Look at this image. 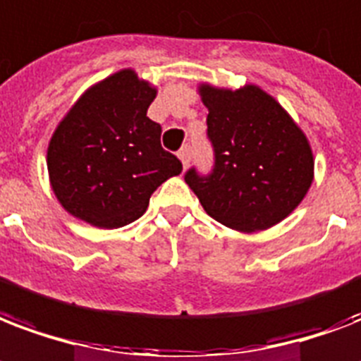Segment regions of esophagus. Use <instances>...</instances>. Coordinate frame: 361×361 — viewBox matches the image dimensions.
Wrapping results in <instances>:
<instances>
[{"label":"esophagus","mask_w":361,"mask_h":361,"mask_svg":"<svg viewBox=\"0 0 361 361\" xmlns=\"http://www.w3.org/2000/svg\"><path fill=\"white\" fill-rule=\"evenodd\" d=\"M178 157H180V161L183 166H187L189 164V161H191V145H183L180 151H178Z\"/></svg>","instance_id":"1"}]
</instances>
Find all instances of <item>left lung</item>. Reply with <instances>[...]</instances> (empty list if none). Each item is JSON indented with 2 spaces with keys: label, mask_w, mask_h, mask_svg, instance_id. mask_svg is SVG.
<instances>
[{
  "label": "left lung",
  "mask_w": 361,
  "mask_h": 361,
  "mask_svg": "<svg viewBox=\"0 0 361 361\" xmlns=\"http://www.w3.org/2000/svg\"><path fill=\"white\" fill-rule=\"evenodd\" d=\"M208 107V140L214 166L189 169L187 185L206 214L231 229L254 233L282 221L305 199L314 161L301 128L272 96L244 89L200 87Z\"/></svg>",
  "instance_id": "left-lung-1"
}]
</instances>
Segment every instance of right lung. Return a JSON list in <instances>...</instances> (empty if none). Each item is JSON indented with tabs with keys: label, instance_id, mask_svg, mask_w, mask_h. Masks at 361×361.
I'll return each mask as SVG.
<instances>
[{
	"label": "right lung",
	"instance_id": "obj_1",
	"mask_svg": "<svg viewBox=\"0 0 361 361\" xmlns=\"http://www.w3.org/2000/svg\"><path fill=\"white\" fill-rule=\"evenodd\" d=\"M157 90L123 70L94 85L54 130L47 151L60 204L96 227L117 229L144 216L157 187L181 172L147 117Z\"/></svg>",
	"mask_w": 361,
	"mask_h": 361
}]
</instances>
